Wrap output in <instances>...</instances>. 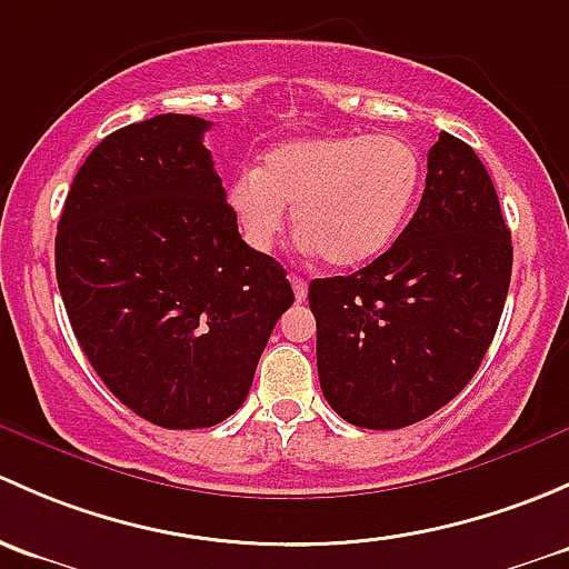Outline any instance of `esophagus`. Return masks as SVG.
<instances>
[{
  "mask_svg": "<svg viewBox=\"0 0 569 569\" xmlns=\"http://www.w3.org/2000/svg\"><path fill=\"white\" fill-rule=\"evenodd\" d=\"M290 284L292 292H296V301H303L307 298V279L298 277V273H290Z\"/></svg>",
  "mask_w": 569,
  "mask_h": 569,
  "instance_id": "34e87169",
  "label": "esophagus"
}]
</instances>
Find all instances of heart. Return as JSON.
Segmentation results:
<instances>
[{"label": "heart", "instance_id": "b5f03b06", "mask_svg": "<svg viewBox=\"0 0 569 569\" xmlns=\"http://www.w3.org/2000/svg\"><path fill=\"white\" fill-rule=\"evenodd\" d=\"M421 186V161L400 137L290 139L232 180L230 204L251 249L282 241L287 213L303 246L331 268L378 260L400 236Z\"/></svg>", "mask_w": 569, "mask_h": 569}]
</instances>
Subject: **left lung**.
<instances>
[{"label": "left lung", "instance_id": "1", "mask_svg": "<svg viewBox=\"0 0 569 569\" xmlns=\"http://www.w3.org/2000/svg\"><path fill=\"white\" fill-rule=\"evenodd\" d=\"M509 277L493 180L441 131L419 208L391 249L350 277L309 284L328 406L367 430H400L447 406L493 342Z\"/></svg>", "mask_w": 569, "mask_h": 569}]
</instances>
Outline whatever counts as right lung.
Listing matches in <instances>:
<instances>
[{
    "mask_svg": "<svg viewBox=\"0 0 569 569\" xmlns=\"http://www.w3.org/2000/svg\"><path fill=\"white\" fill-rule=\"evenodd\" d=\"M208 128L158 114L109 133L57 224V284L81 350L122 406L167 430L236 413L296 301L284 268L238 232Z\"/></svg>",
    "mask_w": 569,
    "mask_h": 569,
    "instance_id": "right-lung-1",
    "label": "right lung"
}]
</instances>
